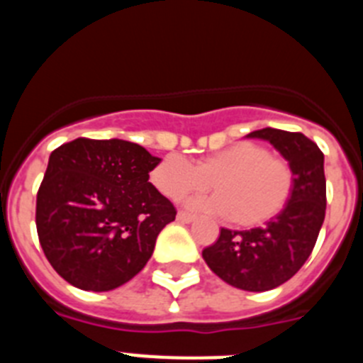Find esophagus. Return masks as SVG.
<instances>
[{
    "mask_svg": "<svg viewBox=\"0 0 363 363\" xmlns=\"http://www.w3.org/2000/svg\"><path fill=\"white\" fill-rule=\"evenodd\" d=\"M178 221H182V223H191V221H194L196 220V216H194V214H191V213H185V211H179L178 213Z\"/></svg>",
    "mask_w": 363,
    "mask_h": 363,
    "instance_id": "obj_1",
    "label": "esophagus"
}]
</instances>
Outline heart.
Returning <instances> with one entry per match:
<instances>
[{
	"mask_svg": "<svg viewBox=\"0 0 363 363\" xmlns=\"http://www.w3.org/2000/svg\"><path fill=\"white\" fill-rule=\"evenodd\" d=\"M150 179L171 200L203 192L213 184L216 194L191 203L229 214L234 225L256 227L284 213L293 198L296 172L289 160L272 154L267 145L238 142L205 156L196 165L179 154H167L152 169Z\"/></svg>",
	"mask_w": 363,
	"mask_h": 363,
	"instance_id": "heart-1",
	"label": "heart"
}]
</instances>
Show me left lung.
Wrapping results in <instances>:
<instances>
[{"label": "left lung", "instance_id": "1", "mask_svg": "<svg viewBox=\"0 0 363 363\" xmlns=\"http://www.w3.org/2000/svg\"><path fill=\"white\" fill-rule=\"evenodd\" d=\"M249 138L267 140L296 172L293 198L267 225L249 230L221 229L213 245L203 249L211 271L243 291H269L293 278L306 264L325 218L323 152L301 133L259 129Z\"/></svg>", "mask_w": 363, "mask_h": 363}]
</instances>
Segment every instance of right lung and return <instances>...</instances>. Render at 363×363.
<instances>
[{"mask_svg": "<svg viewBox=\"0 0 363 363\" xmlns=\"http://www.w3.org/2000/svg\"><path fill=\"white\" fill-rule=\"evenodd\" d=\"M162 162L138 143L78 138L52 150L36 229L54 271L83 291H111L152 256L176 207L149 182Z\"/></svg>", "mask_w": 363, "mask_h": 363, "instance_id": "obj_1", "label": "right lung"}]
</instances>
